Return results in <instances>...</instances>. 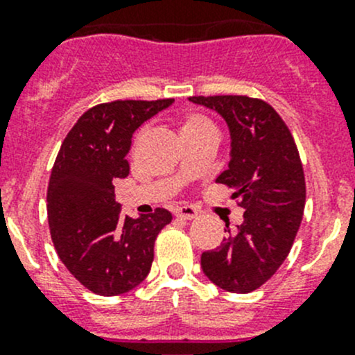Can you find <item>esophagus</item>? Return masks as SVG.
Listing matches in <instances>:
<instances>
[{
	"instance_id": "obj_1",
	"label": "esophagus",
	"mask_w": 355,
	"mask_h": 355,
	"mask_svg": "<svg viewBox=\"0 0 355 355\" xmlns=\"http://www.w3.org/2000/svg\"><path fill=\"white\" fill-rule=\"evenodd\" d=\"M175 214L178 218H184V220H192V218L198 216V209L194 206H178L175 209Z\"/></svg>"
}]
</instances>
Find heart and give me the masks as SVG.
Here are the masks:
<instances>
[{"label": "heart", "mask_w": 355, "mask_h": 355, "mask_svg": "<svg viewBox=\"0 0 355 355\" xmlns=\"http://www.w3.org/2000/svg\"><path fill=\"white\" fill-rule=\"evenodd\" d=\"M213 128V123L207 120L204 114L194 113V111H189V113L182 114L180 116V135L194 134V132H200V130H209Z\"/></svg>", "instance_id": "heart-1"}]
</instances>
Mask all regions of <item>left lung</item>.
Instances as JSON below:
<instances>
[{"label": "left lung", "mask_w": 355, "mask_h": 355, "mask_svg": "<svg viewBox=\"0 0 355 355\" xmlns=\"http://www.w3.org/2000/svg\"><path fill=\"white\" fill-rule=\"evenodd\" d=\"M218 111L230 128L228 170L218 184L234 187L244 223L200 256L204 275L220 288L249 293L287 259L302 221L306 178L295 141L271 105L249 96H192ZM228 228V221H227Z\"/></svg>", "instance_id": "8db88e82"}]
</instances>
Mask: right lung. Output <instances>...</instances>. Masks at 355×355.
<instances>
[{"instance_id": "right-lung-1", "label": "right lung", "mask_w": 355, "mask_h": 355, "mask_svg": "<svg viewBox=\"0 0 355 355\" xmlns=\"http://www.w3.org/2000/svg\"><path fill=\"white\" fill-rule=\"evenodd\" d=\"M173 99L111 101L85 111L68 132L48 185L53 244L67 270L98 295L135 288L151 271L155 241L171 221L156 207L148 216L121 214L114 182L130 171L134 132Z\"/></svg>"}]
</instances>
